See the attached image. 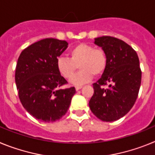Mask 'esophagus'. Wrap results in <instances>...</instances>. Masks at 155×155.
<instances>
[{
	"label": "esophagus",
	"mask_w": 155,
	"mask_h": 155,
	"mask_svg": "<svg viewBox=\"0 0 155 155\" xmlns=\"http://www.w3.org/2000/svg\"><path fill=\"white\" fill-rule=\"evenodd\" d=\"M81 87L82 86H76V87H75V89H76V91H78V90H80Z\"/></svg>",
	"instance_id": "1"
}]
</instances>
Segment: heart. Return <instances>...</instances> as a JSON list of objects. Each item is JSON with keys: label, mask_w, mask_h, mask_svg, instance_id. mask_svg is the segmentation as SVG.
<instances>
[{"label": "heart", "mask_w": 155, "mask_h": 155, "mask_svg": "<svg viewBox=\"0 0 155 155\" xmlns=\"http://www.w3.org/2000/svg\"><path fill=\"white\" fill-rule=\"evenodd\" d=\"M79 66L81 71L70 81L74 85H81L92 79L93 74H102L107 66V57L101 49H94L91 45L81 43L74 46L69 52V58L57 59V68L64 78L70 79Z\"/></svg>", "instance_id": "1"}]
</instances>
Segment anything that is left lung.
<instances>
[{
  "label": "left lung",
  "mask_w": 155,
  "mask_h": 155,
  "mask_svg": "<svg viewBox=\"0 0 155 155\" xmlns=\"http://www.w3.org/2000/svg\"><path fill=\"white\" fill-rule=\"evenodd\" d=\"M94 42L105 52L107 66L99 80L93 84L89 107L99 120L113 122L125 116L136 102L141 83L139 58L136 51L121 39L102 36L95 38Z\"/></svg>",
  "instance_id": "1"
}]
</instances>
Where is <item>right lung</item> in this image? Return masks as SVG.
<instances>
[{"label":"right lung","mask_w":155,"mask_h":155,"mask_svg":"<svg viewBox=\"0 0 155 155\" xmlns=\"http://www.w3.org/2000/svg\"><path fill=\"white\" fill-rule=\"evenodd\" d=\"M64 40L49 38L30 45L21 53L15 70L19 99L37 120L50 123L68 112L74 87H60L68 81L59 73L57 57L68 48Z\"/></svg>","instance_id":"1"}]
</instances>
